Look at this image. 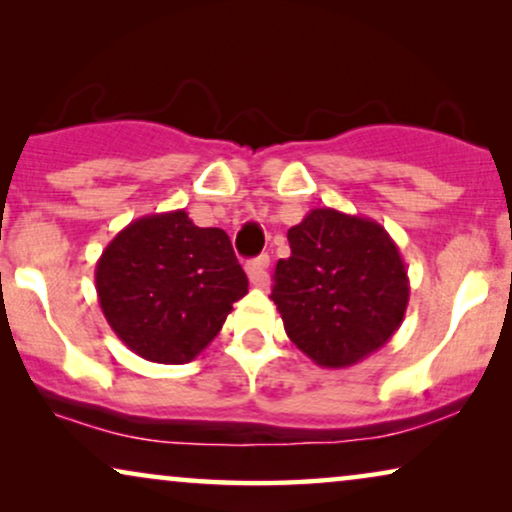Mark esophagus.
I'll list each match as a JSON object with an SVG mask.
<instances>
[{
  "instance_id": "1",
  "label": "esophagus",
  "mask_w": 512,
  "mask_h": 512,
  "mask_svg": "<svg viewBox=\"0 0 512 512\" xmlns=\"http://www.w3.org/2000/svg\"><path fill=\"white\" fill-rule=\"evenodd\" d=\"M268 265H270V256L263 254L254 258V261L247 263V275L254 286H268L270 275H268Z\"/></svg>"
}]
</instances>
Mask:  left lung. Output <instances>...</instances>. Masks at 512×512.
Returning <instances> with one entry per match:
<instances>
[{
  "instance_id": "8db88e82",
  "label": "left lung",
  "mask_w": 512,
  "mask_h": 512,
  "mask_svg": "<svg viewBox=\"0 0 512 512\" xmlns=\"http://www.w3.org/2000/svg\"><path fill=\"white\" fill-rule=\"evenodd\" d=\"M275 268L284 331L317 366L347 368L387 345L408 310V270L380 223L331 207L289 230Z\"/></svg>"
}]
</instances>
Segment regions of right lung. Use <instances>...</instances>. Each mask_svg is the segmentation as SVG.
Wrapping results in <instances>:
<instances>
[{
  "label": "right lung",
  "mask_w": 512,
  "mask_h": 512,
  "mask_svg": "<svg viewBox=\"0 0 512 512\" xmlns=\"http://www.w3.org/2000/svg\"><path fill=\"white\" fill-rule=\"evenodd\" d=\"M95 289L125 347L177 366L219 335L249 279L221 228H198L177 209L125 226L95 265Z\"/></svg>",
  "instance_id": "obj_1"
}]
</instances>
